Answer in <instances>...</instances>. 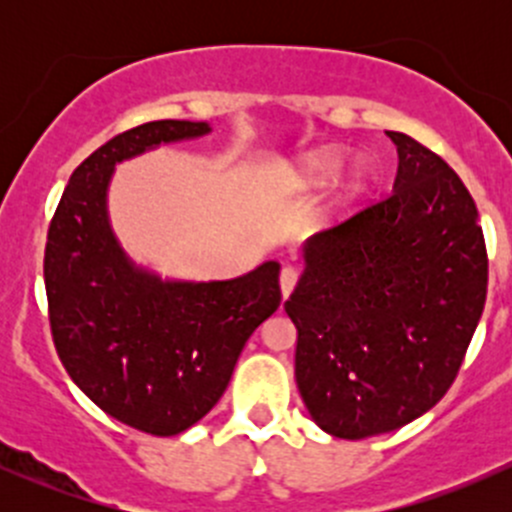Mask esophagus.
Here are the masks:
<instances>
[{"mask_svg": "<svg viewBox=\"0 0 512 512\" xmlns=\"http://www.w3.org/2000/svg\"><path fill=\"white\" fill-rule=\"evenodd\" d=\"M294 285H297V270L294 267H285V270L280 272V289H282V297H289L292 294Z\"/></svg>", "mask_w": 512, "mask_h": 512, "instance_id": "obj_1", "label": "esophagus"}]
</instances>
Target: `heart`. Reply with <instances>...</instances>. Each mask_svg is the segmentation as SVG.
I'll return each mask as SVG.
<instances>
[{
  "label": "heart",
  "instance_id": "b5f03b06",
  "mask_svg": "<svg viewBox=\"0 0 512 512\" xmlns=\"http://www.w3.org/2000/svg\"><path fill=\"white\" fill-rule=\"evenodd\" d=\"M347 151L344 148H319V151L307 153V156L297 158L294 163L287 165L285 170V188L292 193H314V190H322L329 180L337 175V170L342 168ZM369 168L364 163H356L349 170L347 178L339 183L337 195H334V203L337 205H349L359 198L361 193L369 185Z\"/></svg>",
  "mask_w": 512,
  "mask_h": 512
}]
</instances>
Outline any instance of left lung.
I'll list each match as a JSON object with an SVG mask.
<instances>
[{
  "label": "left lung",
  "mask_w": 512,
  "mask_h": 512,
  "mask_svg": "<svg viewBox=\"0 0 512 512\" xmlns=\"http://www.w3.org/2000/svg\"><path fill=\"white\" fill-rule=\"evenodd\" d=\"M394 193L302 245L285 302L294 379L329 436L396 431L441 401L488 289L478 208L456 170L406 133Z\"/></svg>",
  "instance_id": "obj_1"
}]
</instances>
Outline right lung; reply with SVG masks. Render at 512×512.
Listing matches in <instances>:
<instances>
[{
    "label": "right lung",
    "instance_id": "add662e5",
    "mask_svg": "<svg viewBox=\"0 0 512 512\" xmlns=\"http://www.w3.org/2000/svg\"><path fill=\"white\" fill-rule=\"evenodd\" d=\"M210 133L208 121H151L111 138L74 170L46 237L61 364L98 409L151 436L188 431L218 404L250 334L282 302L280 262L232 280H175L138 265L113 230L116 165Z\"/></svg>",
    "mask_w": 512,
    "mask_h": 512
}]
</instances>
